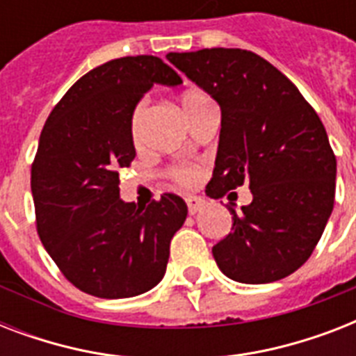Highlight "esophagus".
Returning a JSON list of instances; mask_svg holds the SVG:
<instances>
[{
	"mask_svg": "<svg viewBox=\"0 0 356 356\" xmlns=\"http://www.w3.org/2000/svg\"><path fill=\"white\" fill-rule=\"evenodd\" d=\"M186 205H188L190 214H197L205 207V200L197 197V195H190V197H186Z\"/></svg>",
	"mask_w": 356,
	"mask_h": 356,
	"instance_id": "esophagus-1",
	"label": "esophagus"
}]
</instances>
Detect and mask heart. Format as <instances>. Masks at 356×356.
<instances>
[{
	"label": "heart",
	"mask_w": 356,
	"mask_h": 356,
	"mask_svg": "<svg viewBox=\"0 0 356 356\" xmlns=\"http://www.w3.org/2000/svg\"><path fill=\"white\" fill-rule=\"evenodd\" d=\"M209 102V97L205 94H201V92H186L181 97V107H183L184 114L188 116L194 108H197L201 103ZM145 105L147 102L142 99V102L134 107L133 116H131V133H133V138L138 142L140 136H142V122H144V114H145ZM173 177L177 179L181 184H192L197 181V172L192 170V168H179L173 172Z\"/></svg>",
	"instance_id": "1"
}]
</instances>
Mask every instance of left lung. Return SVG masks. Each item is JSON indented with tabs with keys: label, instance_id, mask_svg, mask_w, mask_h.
Instances as JSON below:
<instances>
[{
	"label": "left lung",
	"instance_id": "obj_1",
	"mask_svg": "<svg viewBox=\"0 0 356 356\" xmlns=\"http://www.w3.org/2000/svg\"><path fill=\"white\" fill-rule=\"evenodd\" d=\"M168 60L222 108L211 197L249 184L253 201L231 209L233 231L212 248L236 282L266 284L301 268L334 205L337 156L325 127L292 81L245 49L168 53Z\"/></svg>",
	"mask_w": 356,
	"mask_h": 356
}]
</instances>
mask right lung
<instances>
[{
    "instance_id": "1",
    "label": "right lung",
    "mask_w": 356,
    "mask_h": 356,
    "mask_svg": "<svg viewBox=\"0 0 356 356\" xmlns=\"http://www.w3.org/2000/svg\"><path fill=\"white\" fill-rule=\"evenodd\" d=\"M181 75L153 55L122 57L83 75L42 129L31 170L36 229L64 277L103 299L147 292L166 273L170 242L188 207L164 194L145 209L120 197V168L136 155L134 107Z\"/></svg>"
}]
</instances>
